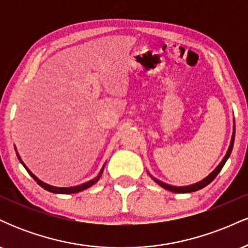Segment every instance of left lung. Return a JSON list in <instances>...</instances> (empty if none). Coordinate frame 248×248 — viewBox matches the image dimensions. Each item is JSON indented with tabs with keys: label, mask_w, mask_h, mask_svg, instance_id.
Here are the masks:
<instances>
[{
	"label": "left lung",
	"mask_w": 248,
	"mask_h": 248,
	"mask_svg": "<svg viewBox=\"0 0 248 248\" xmlns=\"http://www.w3.org/2000/svg\"><path fill=\"white\" fill-rule=\"evenodd\" d=\"M234 135H235V127H233V133H232V139H231V142H230V147L229 149H227V153L226 155L224 156V158L221 160L220 163L218 164L217 168H216L213 171L210 173L209 176H206L205 178H203L202 181L197 182V183H193L191 184V186H170V184H167V183H163V182H161L160 179L153 177L152 175L149 173V176L152 177L154 181L156 182V183L158 184V186L163 187V189L168 190V191H171V192H175V193H189V192H193V191H198V190L203 189V187H205L206 186H209L210 183L215 179L216 177H217V175L219 172H220V170L223 169L224 164L226 163L227 158L230 157V155H231L232 153V149H233V143H234Z\"/></svg>",
	"instance_id": "left-lung-1"
}]
</instances>
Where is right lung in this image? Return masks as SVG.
I'll use <instances>...</instances> for the list:
<instances>
[{"mask_svg":"<svg viewBox=\"0 0 248 248\" xmlns=\"http://www.w3.org/2000/svg\"><path fill=\"white\" fill-rule=\"evenodd\" d=\"M16 155H17V157H18L19 162H21V163L23 164V167L25 168V169H27V171L30 173L31 177H32V178L35 179V181L37 182V183H38V186H41L43 187V189L47 190V191H50V192H53V193H62V195H66V193H77V192H79V191H82V190L87 189V187H90V186H94V184L96 183V182H98L99 179H100L101 175H102V171H104V167H105V164H104V167H102V169L100 170V172L98 173V176H96L95 178H93V179H91V181L86 182V183H82V184H80V186H70V187H58V186H50V184L44 183V182L41 181V179L37 178L36 176L33 175V173L31 172L29 169H28V167L25 166V164L23 163V161L21 160V156L18 155V153H17V152H16Z\"/></svg>","mask_w":248,"mask_h":248,"instance_id":"add662e5","label":"right lung"}]
</instances>
